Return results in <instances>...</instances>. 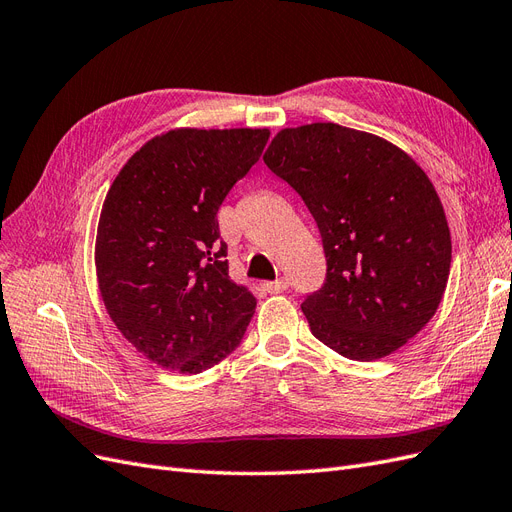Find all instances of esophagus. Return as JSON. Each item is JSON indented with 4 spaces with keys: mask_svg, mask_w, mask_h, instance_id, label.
Wrapping results in <instances>:
<instances>
[{
    "mask_svg": "<svg viewBox=\"0 0 512 512\" xmlns=\"http://www.w3.org/2000/svg\"><path fill=\"white\" fill-rule=\"evenodd\" d=\"M286 288H288V282H286V280H275V282H267V284H265V290L271 292V294L284 292Z\"/></svg>",
    "mask_w": 512,
    "mask_h": 512,
    "instance_id": "34e87169",
    "label": "esophagus"
}]
</instances>
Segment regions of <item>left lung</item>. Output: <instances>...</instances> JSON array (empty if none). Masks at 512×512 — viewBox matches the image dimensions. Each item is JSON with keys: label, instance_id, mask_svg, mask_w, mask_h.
<instances>
[{"label": "left lung", "instance_id": "obj_1", "mask_svg": "<svg viewBox=\"0 0 512 512\" xmlns=\"http://www.w3.org/2000/svg\"><path fill=\"white\" fill-rule=\"evenodd\" d=\"M262 160L320 230L327 282L301 305L314 337L352 361L408 344L440 307L453 258L425 170L386 138L320 121L277 132Z\"/></svg>", "mask_w": 512, "mask_h": 512}]
</instances>
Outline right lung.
I'll use <instances>...</instances> for the list:
<instances>
[{
  "label": "right lung",
  "instance_id": "1",
  "mask_svg": "<svg viewBox=\"0 0 512 512\" xmlns=\"http://www.w3.org/2000/svg\"><path fill=\"white\" fill-rule=\"evenodd\" d=\"M267 128L153 136L108 188L96 235L100 297L151 363L200 374L235 350L256 297L228 275L218 209L269 141Z\"/></svg>",
  "mask_w": 512,
  "mask_h": 512
}]
</instances>
